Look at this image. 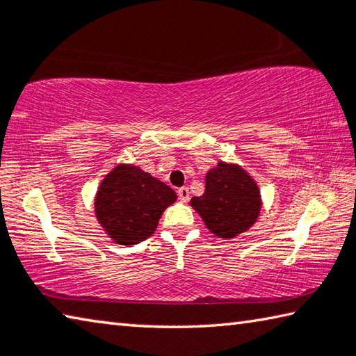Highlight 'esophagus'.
<instances>
[{"instance_id":"obj_1","label":"esophagus","mask_w":356,"mask_h":356,"mask_svg":"<svg viewBox=\"0 0 356 356\" xmlns=\"http://www.w3.org/2000/svg\"><path fill=\"white\" fill-rule=\"evenodd\" d=\"M177 195H179V197H180V201H188L190 200V190H188V186H182V188H179L177 190Z\"/></svg>"}]
</instances>
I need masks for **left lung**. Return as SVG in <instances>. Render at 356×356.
Instances as JSON below:
<instances>
[{"label":"left lung","mask_w":356,"mask_h":356,"mask_svg":"<svg viewBox=\"0 0 356 356\" xmlns=\"http://www.w3.org/2000/svg\"><path fill=\"white\" fill-rule=\"evenodd\" d=\"M191 207L200 213L216 237L232 238L254 225L261 213V191L254 180L238 165L220 161L206 174V191L191 197Z\"/></svg>","instance_id":"left-lung-1"}]
</instances>
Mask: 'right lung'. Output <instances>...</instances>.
<instances>
[{"instance_id": "1", "label": "right lung", "mask_w": 356, "mask_h": 356, "mask_svg": "<svg viewBox=\"0 0 356 356\" xmlns=\"http://www.w3.org/2000/svg\"><path fill=\"white\" fill-rule=\"evenodd\" d=\"M176 191L134 165L106 174L95 196V216L119 245H136L154 234L161 213L176 202Z\"/></svg>"}]
</instances>
